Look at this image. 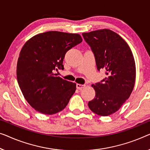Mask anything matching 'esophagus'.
<instances>
[{
    "label": "esophagus",
    "mask_w": 150,
    "mask_h": 150,
    "mask_svg": "<svg viewBox=\"0 0 150 150\" xmlns=\"http://www.w3.org/2000/svg\"><path fill=\"white\" fill-rule=\"evenodd\" d=\"M85 87H86V85H82L79 83H77V85H76V88L78 89H82L83 88H84Z\"/></svg>",
    "instance_id": "obj_1"
}]
</instances>
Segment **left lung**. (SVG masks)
Returning a JSON list of instances; mask_svg holds the SVG:
<instances>
[{"label": "left lung", "mask_w": 150, "mask_h": 150, "mask_svg": "<svg viewBox=\"0 0 150 150\" xmlns=\"http://www.w3.org/2000/svg\"><path fill=\"white\" fill-rule=\"evenodd\" d=\"M94 54L98 71H106V77L93 84L95 98L88 102L90 110L106 117L116 112L130 96L135 82V62L126 42L108 29L83 33Z\"/></svg>", "instance_id": "left-lung-1"}]
</instances>
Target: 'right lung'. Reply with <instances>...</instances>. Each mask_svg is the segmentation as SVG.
Listing matches in <instances>:
<instances>
[{
	"instance_id": "add662e5",
	"label": "right lung",
	"mask_w": 150,
	"mask_h": 150,
	"mask_svg": "<svg viewBox=\"0 0 150 150\" xmlns=\"http://www.w3.org/2000/svg\"><path fill=\"white\" fill-rule=\"evenodd\" d=\"M82 42L81 35L50 31L34 35L19 54L17 78L27 102L35 110L54 115L67 106L76 90V83L54 73L64 69L66 52Z\"/></svg>"
}]
</instances>
